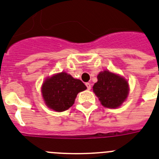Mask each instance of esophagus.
<instances>
[{
    "label": "esophagus",
    "mask_w": 159,
    "mask_h": 159,
    "mask_svg": "<svg viewBox=\"0 0 159 159\" xmlns=\"http://www.w3.org/2000/svg\"><path fill=\"white\" fill-rule=\"evenodd\" d=\"M86 87H87V90H90V89H91V85H90V83H89V82H86Z\"/></svg>",
    "instance_id": "34e87169"
}]
</instances>
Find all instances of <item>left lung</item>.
<instances>
[{"mask_svg": "<svg viewBox=\"0 0 159 159\" xmlns=\"http://www.w3.org/2000/svg\"><path fill=\"white\" fill-rule=\"evenodd\" d=\"M97 78L98 82L94 83L93 90L102 106L109 108L120 106L129 94L127 81L109 71L101 72Z\"/></svg>", "mask_w": 159, "mask_h": 159, "instance_id": "left-lung-1", "label": "left lung"}]
</instances>
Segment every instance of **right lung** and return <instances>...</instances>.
<instances>
[{
	"label": "right lung",
	"instance_id": "1",
	"mask_svg": "<svg viewBox=\"0 0 159 159\" xmlns=\"http://www.w3.org/2000/svg\"><path fill=\"white\" fill-rule=\"evenodd\" d=\"M86 89L79 79L66 73H57L45 81L42 94L46 105L57 111H64L74 103L77 94Z\"/></svg>",
	"mask_w": 159,
	"mask_h": 159
}]
</instances>
